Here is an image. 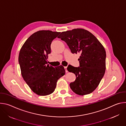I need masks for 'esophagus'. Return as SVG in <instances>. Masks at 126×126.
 <instances>
[{
	"instance_id": "esophagus-1",
	"label": "esophagus",
	"mask_w": 126,
	"mask_h": 126,
	"mask_svg": "<svg viewBox=\"0 0 126 126\" xmlns=\"http://www.w3.org/2000/svg\"><path fill=\"white\" fill-rule=\"evenodd\" d=\"M67 66H65V67H64V68H65V72L66 73H67L68 72V70H67Z\"/></svg>"
}]
</instances>
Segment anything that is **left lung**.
<instances>
[{
  "instance_id": "1",
  "label": "left lung",
  "mask_w": 126,
  "mask_h": 126,
  "mask_svg": "<svg viewBox=\"0 0 126 126\" xmlns=\"http://www.w3.org/2000/svg\"><path fill=\"white\" fill-rule=\"evenodd\" d=\"M58 38L66 43L73 54H80L79 67H67L76 77L70 84L71 90L79 95L92 93L105 72L106 53L103 46L93 34L83 29L62 32Z\"/></svg>"
}]
</instances>
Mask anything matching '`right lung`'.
I'll return each mask as SVG.
<instances>
[{
  "label": "right lung",
  "instance_id": "obj_1",
  "mask_svg": "<svg viewBox=\"0 0 126 126\" xmlns=\"http://www.w3.org/2000/svg\"><path fill=\"white\" fill-rule=\"evenodd\" d=\"M60 33L50 30L35 32L26 40L19 52L22 76L31 90L40 96L52 93L57 80L65 74L63 66L54 68L47 60L51 42Z\"/></svg>",
  "mask_w": 126,
  "mask_h": 126
}]
</instances>
